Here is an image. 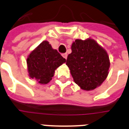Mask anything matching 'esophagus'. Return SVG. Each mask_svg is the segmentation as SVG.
<instances>
[{"instance_id": "obj_1", "label": "esophagus", "mask_w": 129, "mask_h": 129, "mask_svg": "<svg viewBox=\"0 0 129 129\" xmlns=\"http://www.w3.org/2000/svg\"><path fill=\"white\" fill-rule=\"evenodd\" d=\"M61 55H62V56H63L65 59H66L67 57H68V54H67V53H63Z\"/></svg>"}]
</instances>
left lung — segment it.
I'll list each match as a JSON object with an SVG mask.
<instances>
[{"mask_svg": "<svg viewBox=\"0 0 129 129\" xmlns=\"http://www.w3.org/2000/svg\"><path fill=\"white\" fill-rule=\"evenodd\" d=\"M71 51L66 65L75 82L84 90L95 89L108 76L110 60L107 52L92 39L76 40Z\"/></svg>", "mask_w": 129, "mask_h": 129, "instance_id": "left-lung-1", "label": "left lung"}]
</instances>
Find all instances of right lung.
Here are the masks:
<instances>
[{"instance_id":"obj_1","label":"right lung","mask_w":129,"mask_h":129,"mask_svg":"<svg viewBox=\"0 0 129 129\" xmlns=\"http://www.w3.org/2000/svg\"><path fill=\"white\" fill-rule=\"evenodd\" d=\"M66 61L56 50L52 49L48 41H43L28 56L27 65L29 76L39 83L47 84L52 79L55 69Z\"/></svg>"}]
</instances>
